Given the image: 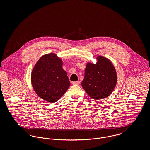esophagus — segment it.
Listing matches in <instances>:
<instances>
[{
	"label": "esophagus",
	"instance_id": "esophagus-1",
	"mask_svg": "<svg viewBox=\"0 0 150 150\" xmlns=\"http://www.w3.org/2000/svg\"><path fill=\"white\" fill-rule=\"evenodd\" d=\"M73 84H74V85H79L80 84V81H74V82H73Z\"/></svg>",
	"mask_w": 150,
	"mask_h": 150
}]
</instances>
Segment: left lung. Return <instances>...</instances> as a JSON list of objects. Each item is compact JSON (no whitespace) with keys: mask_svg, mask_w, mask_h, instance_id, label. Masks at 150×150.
<instances>
[{"mask_svg":"<svg viewBox=\"0 0 150 150\" xmlns=\"http://www.w3.org/2000/svg\"><path fill=\"white\" fill-rule=\"evenodd\" d=\"M96 64L88 62L81 86L87 94L95 100L107 98L114 89L117 76L110 60L103 56L96 57Z\"/></svg>","mask_w":150,"mask_h":150,"instance_id":"left-lung-1","label":"left lung"}]
</instances>
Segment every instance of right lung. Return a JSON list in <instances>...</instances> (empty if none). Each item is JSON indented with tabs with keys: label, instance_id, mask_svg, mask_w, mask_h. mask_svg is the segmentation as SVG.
Returning a JSON list of instances; mask_svg holds the SVG:
<instances>
[{
	"label": "right lung",
	"instance_id": "add662e5",
	"mask_svg": "<svg viewBox=\"0 0 150 150\" xmlns=\"http://www.w3.org/2000/svg\"><path fill=\"white\" fill-rule=\"evenodd\" d=\"M62 59L55 54L43 55L35 65L31 83L36 94L43 100L54 103L66 92L70 85Z\"/></svg>",
	"mask_w": 150,
	"mask_h": 150
}]
</instances>
